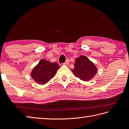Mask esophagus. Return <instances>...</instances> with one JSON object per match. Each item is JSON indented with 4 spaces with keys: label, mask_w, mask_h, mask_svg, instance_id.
Instances as JSON below:
<instances>
[{
    "label": "esophagus",
    "mask_w": 129,
    "mask_h": 129,
    "mask_svg": "<svg viewBox=\"0 0 129 129\" xmlns=\"http://www.w3.org/2000/svg\"><path fill=\"white\" fill-rule=\"evenodd\" d=\"M69 64V60H66V61H65V62H64V65H68V64Z\"/></svg>",
    "instance_id": "esophagus-1"
}]
</instances>
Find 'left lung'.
I'll return each instance as SVG.
<instances>
[{
  "label": "left lung",
  "mask_w": 129,
  "mask_h": 129,
  "mask_svg": "<svg viewBox=\"0 0 129 129\" xmlns=\"http://www.w3.org/2000/svg\"><path fill=\"white\" fill-rule=\"evenodd\" d=\"M74 75L84 81H89L97 73L96 67L86 56L81 55L76 59L74 68L71 70Z\"/></svg>",
  "instance_id": "1"
}]
</instances>
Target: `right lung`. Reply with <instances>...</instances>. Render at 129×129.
Returning a JSON list of instances; mask_svg holds the SVG:
<instances>
[{"mask_svg":"<svg viewBox=\"0 0 129 129\" xmlns=\"http://www.w3.org/2000/svg\"><path fill=\"white\" fill-rule=\"evenodd\" d=\"M59 68L57 62H51L43 59L33 69L30 75L36 83L44 85L54 77Z\"/></svg>","mask_w":129,"mask_h":129,"instance_id":"obj_1","label":"right lung"}]
</instances>
